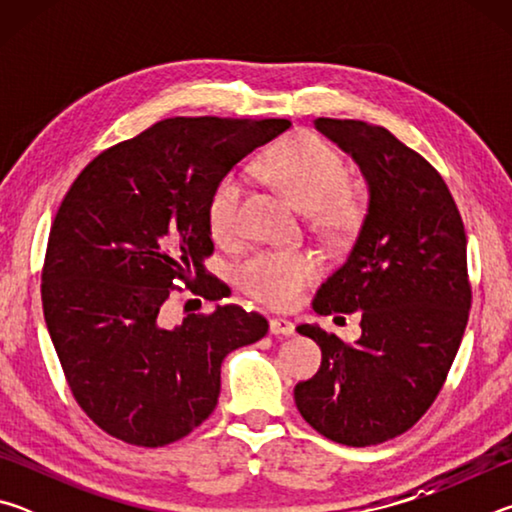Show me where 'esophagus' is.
<instances>
[{
    "label": "esophagus",
    "instance_id": "esophagus-1",
    "mask_svg": "<svg viewBox=\"0 0 512 512\" xmlns=\"http://www.w3.org/2000/svg\"><path fill=\"white\" fill-rule=\"evenodd\" d=\"M268 329H271V334H275V336H293V334H296V325H293L291 320H287V318H271Z\"/></svg>",
    "mask_w": 512,
    "mask_h": 512
}]
</instances>
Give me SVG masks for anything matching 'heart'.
<instances>
[{
	"label": "heart",
	"instance_id": "1",
	"mask_svg": "<svg viewBox=\"0 0 512 512\" xmlns=\"http://www.w3.org/2000/svg\"><path fill=\"white\" fill-rule=\"evenodd\" d=\"M262 171L300 210L314 212L318 225L343 230L352 223L354 205L343 196L348 169L332 146L316 135H296L277 144L262 160ZM246 173L228 171L214 185L207 219L216 239L237 241L241 235V205ZM323 273V262L311 250H259L237 266L241 291L268 307L296 305L311 282Z\"/></svg>",
	"mask_w": 512,
	"mask_h": 512
}]
</instances>
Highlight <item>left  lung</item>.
<instances>
[{
  "label": "left lung",
  "instance_id": "8db88e82",
  "mask_svg": "<svg viewBox=\"0 0 512 512\" xmlns=\"http://www.w3.org/2000/svg\"><path fill=\"white\" fill-rule=\"evenodd\" d=\"M314 126L368 187L359 235L320 284L314 311H361V336L348 345L298 325L323 361L293 395L325 438L366 447L411 429L443 388L470 314L467 239L445 180L393 133L357 119L318 117Z\"/></svg>",
  "mask_w": 512,
  "mask_h": 512
}]
</instances>
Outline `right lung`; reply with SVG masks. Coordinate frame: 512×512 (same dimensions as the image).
<instances>
[{"mask_svg": "<svg viewBox=\"0 0 512 512\" xmlns=\"http://www.w3.org/2000/svg\"><path fill=\"white\" fill-rule=\"evenodd\" d=\"M289 119L173 117L97 155L51 225L42 309L76 402L124 443L162 447L214 411L225 354L262 339L237 305L162 323L178 280L207 300L212 189Z\"/></svg>", "mask_w": 512, "mask_h": 512, "instance_id": "obj_1", "label": "right lung"}]
</instances>
